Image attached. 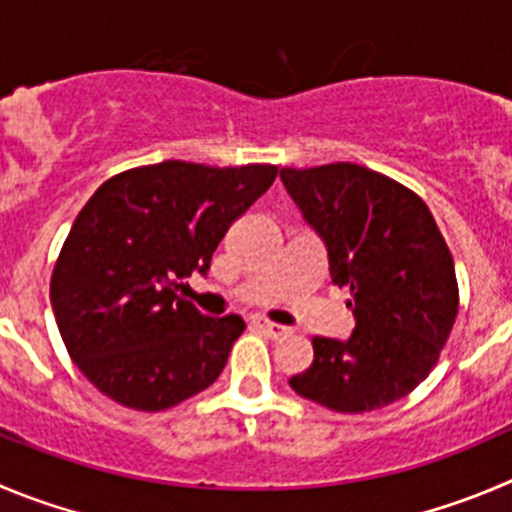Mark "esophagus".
<instances>
[{"instance_id":"obj_1","label":"esophagus","mask_w":512,"mask_h":512,"mask_svg":"<svg viewBox=\"0 0 512 512\" xmlns=\"http://www.w3.org/2000/svg\"><path fill=\"white\" fill-rule=\"evenodd\" d=\"M252 326H255L260 333H265L267 338H275V341H278V338H283V336H288V328L280 326V323L267 321V318H262V315L252 318Z\"/></svg>"}]
</instances>
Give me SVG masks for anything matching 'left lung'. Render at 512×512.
<instances>
[{
  "label": "left lung",
  "instance_id": "left-lung-1",
  "mask_svg": "<svg viewBox=\"0 0 512 512\" xmlns=\"http://www.w3.org/2000/svg\"><path fill=\"white\" fill-rule=\"evenodd\" d=\"M328 250L331 280L351 290L348 341L313 338V364L290 386L341 414L389 407L437 364L457 318L455 262L427 204L366 166L280 169Z\"/></svg>",
  "mask_w": 512,
  "mask_h": 512
}]
</instances>
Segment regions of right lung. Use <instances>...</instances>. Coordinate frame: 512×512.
I'll use <instances>...</instances> for the list:
<instances>
[{
    "mask_svg": "<svg viewBox=\"0 0 512 512\" xmlns=\"http://www.w3.org/2000/svg\"><path fill=\"white\" fill-rule=\"evenodd\" d=\"M278 166L161 161L98 186L75 217L52 270L50 300L70 358L108 399L161 412L222 374L240 315L209 318L176 295L207 275L229 224Z\"/></svg>",
    "mask_w": 512,
    "mask_h": 512,
    "instance_id": "obj_1",
    "label": "right lung"
}]
</instances>
